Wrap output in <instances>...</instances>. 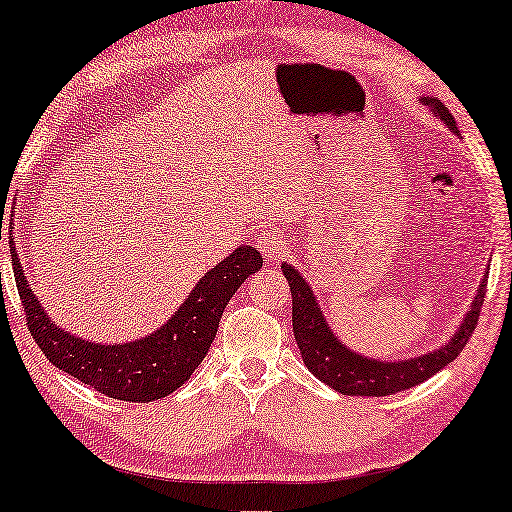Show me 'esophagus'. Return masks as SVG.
Masks as SVG:
<instances>
[{
    "label": "esophagus",
    "instance_id": "esophagus-1",
    "mask_svg": "<svg viewBox=\"0 0 512 512\" xmlns=\"http://www.w3.org/2000/svg\"><path fill=\"white\" fill-rule=\"evenodd\" d=\"M256 247L263 251V256L267 258V261H276V258L286 251V238H283L279 231L265 229L256 236Z\"/></svg>",
    "mask_w": 512,
    "mask_h": 512
}]
</instances>
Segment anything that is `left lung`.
Returning a JSON list of instances; mask_svg holds the SVG:
<instances>
[{
  "mask_svg": "<svg viewBox=\"0 0 512 512\" xmlns=\"http://www.w3.org/2000/svg\"><path fill=\"white\" fill-rule=\"evenodd\" d=\"M417 102L429 108L435 120H440L445 127L460 136L454 115L440 102L438 97H420ZM281 270L286 274L292 292V331H295L297 347L304 358V365L317 379L324 381L340 395L349 397H388L395 392L415 388V385L431 379L442 367L463 351L469 335L476 329L479 313L488 286V274H483L476 290L472 306L465 313L463 322L456 326V331L442 347L426 351L422 356L381 360L358 354V351L342 345V340L333 333L326 322L313 288L290 263H281Z\"/></svg>",
  "mask_w": 512,
  "mask_h": 512,
  "instance_id": "1",
  "label": "left lung"
}]
</instances>
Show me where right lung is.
<instances>
[{"mask_svg": "<svg viewBox=\"0 0 512 512\" xmlns=\"http://www.w3.org/2000/svg\"><path fill=\"white\" fill-rule=\"evenodd\" d=\"M8 245L29 331L49 363L106 397L136 404L163 399L190 379L211 349L229 299L249 274L263 267L261 251L240 245L201 276L163 326L138 340L111 345L79 338L56 326L33 295L13 236Z\"/></svg>", "mask_w": 512, "mask_h": 512, "instance_id": "add662e5", "label": "right lung"}]
</instances>
